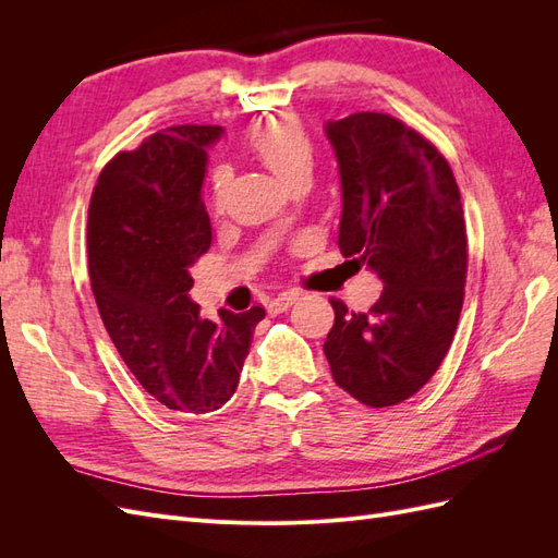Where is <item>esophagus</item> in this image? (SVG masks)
Returning <instances> with one entry per match:
<instances>
[{
	"instance_id": "obj_1",
	"label": "esophagus",
	"mask_w": 558,
	"mask_h": 558,
	"mask_svg": "<svg viewBox=\"0 0 558 558\" xmlns=\"http://www.w3.org/2000/svg\"><path fill=\"white\" fill-rule=\"evenodd\" d=\"M295 300H298V293H295V291H283V293H279L277 298L269 300L267 312H269V314H281V312H286L289 307H293Z\"/></svg>"
}]
</instances>
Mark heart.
<instances>
[{"label":"heart","instance_id":"b5f03b06","mask_svg":"<svg viewBox=\"0 0 558 558\" xmlns=\"http://www.w3.org/2000/svg\"><path fill=\"white\" fill-rule=\"evenodd\" d=\"M246 144L251 148V154L283 183H291L295 177L307 174L312 167V142L295 118H289V116L267 118V121L253 125ZM223 189H226V174L216 172L211 177L214 205L221 202Z\"/></svg>","mask_w":558,"mask_h":558}]
</instances>
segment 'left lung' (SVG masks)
<instances>
[{
  "label": "left lung",
  "mask_w": 558,
  "mask_h": 558,
  "mask_svg": "<svg viewBox=\"0 0 558 558\" xmlns=\"http://www.w3.org/2000/svg\"><path fill=\"white\" fill-rule=\"evenodd\" d=\"M342 185L340 251L384 291L367 314L330 300L324 344L337 386L367 408H391L440 367L463 307L468 240L449 162L398 118L361 111L326 123Z\"/></svg>",
  "instance_id": "8db88e82"
}]
</instances>
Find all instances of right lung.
Instances as JSON below:
<instances>
[{
    "label": "right lung",
    "mask_w": 558,
    "mask_h": 558,
    "mask_svg": "<svg viewBox=\"0 0 558 558\" xmlns=\"http://www.w3.org/2000/svg\"><path fill=\"white\" fill-rule=\"evenodd\" d=\"M218 125H174L121 150L88 209V272L99 316L137 381L167 410L207 414L238 391L263 307L209 320L191 267L211 246L202 202Z\"/></svg>",
    "instance_id": "1"
}]
</instances>
